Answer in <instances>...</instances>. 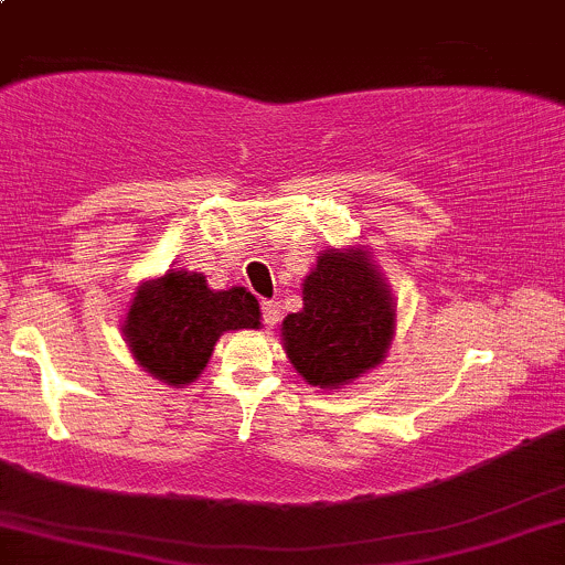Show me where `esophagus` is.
Here are the masks:
<instances>
[{
    "instance_id": "esophagus-1",
    "label": "esophagus",
    "mask_w": 565,
    "mask_h": 565,
    "mask_svg": "<svg viewBox=\"0 0 565 565\" xmlns=\"http://www.w3.org/2000/svg\"><path fill=\"white\" fill-rule=\"evenodd\" d=\"M263 321L268 327H276L281 321V302L276 300H265L263 302Z\"/></svg>"
}]
</instances>
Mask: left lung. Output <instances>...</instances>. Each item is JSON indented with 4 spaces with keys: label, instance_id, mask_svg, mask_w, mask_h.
Returning <instances> with one entry per match:
<instances>
[{
    "label": "left lung",
    "instance_id": "obj_1",
    "mask_svg": "<svg viewBox=\"0 0 565 565\" xmlns=\"http://www.w3.org/2000/svg\"><path fill=\"white\" fill-rule=\"evenodd\" d=\"M396 332V300L373 252L324 249L302 278V311L281 321L284 353L316 388H345L383 364Z\"/></svg>",
    "mask_w": 565,
    "mask_h": 565
}]
</instances>
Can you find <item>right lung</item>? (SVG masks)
<instances>
[{"label": "right lung", "instance_id": "1", "mask_svg": "<svg viewBox=\"0 0 565 565\" xmlns=\"http://www.w3.org/2000/svg\"><path fill=\"white\" fill-rule=\"evenodd\" d=\"M259 319L257 297L244 287L212 289L203 273L169 268L136 287L122 340L145 373L184 388L201 377L222 334L259 330Z\"/></svg>", "mask_w": 565, "mask_h": 565}]
</instances>
